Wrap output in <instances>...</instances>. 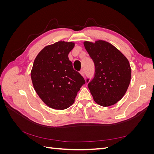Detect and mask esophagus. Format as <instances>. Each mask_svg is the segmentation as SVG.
<instances>
[{
  "mask_svg": "<svg viewBox=\"0 0 154 154\" xmlns=\"http://www.w3.org/2000/svg\"><path fill=\"white\" fill-rule=\"evenodd\" d=\"M80 74H82V76H83V77H85V72L83 71V70H82V71H80Z\"/></svg>",
  "mask_w": 154,
  "mask_h": 154,
  "instance_id": "obj_1",
  "label": "esophagus"
}]
</instances>
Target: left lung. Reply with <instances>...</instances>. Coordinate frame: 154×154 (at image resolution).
<instances>
[{
    "label": "left lung",
    "instance_id": "1",
    "mask_svg": "<svg viewBox=\"0 0 154 154\" xmlns=\"http://www.w3.org/2000/svg\"><path fill=\"white\" fill-rule=\"evenodd\" d=\"M83 44L95 67L94 78L86 81L93 99L103 106L114 105L123 97L130 84L131 69L128 60L107 42L86 41Z\"/></svg>",
    "mask_w": 154,
    "mask_h": 154
}]
</instances>
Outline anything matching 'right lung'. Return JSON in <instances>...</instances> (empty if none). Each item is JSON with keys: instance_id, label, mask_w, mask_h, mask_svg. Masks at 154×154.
Here are the masks:
<instances>
[{"instance_id": "1", "label": "right lung", "mask_w": 154, "mask_h": 154, "mask_svg": "<svg viewBox=\"0 0 154 154\" xmlns=\"http://www.w3.org/2000/svg\"><path fill=\"white\" fill-rule=\"evenodd\" d=\"M74 47L73 42H58L45 47L34 61L31 72L32 85L41 100L52 109L63 110L72 105L85 83L68 57Z\"/></svg>"}]
</instances>
